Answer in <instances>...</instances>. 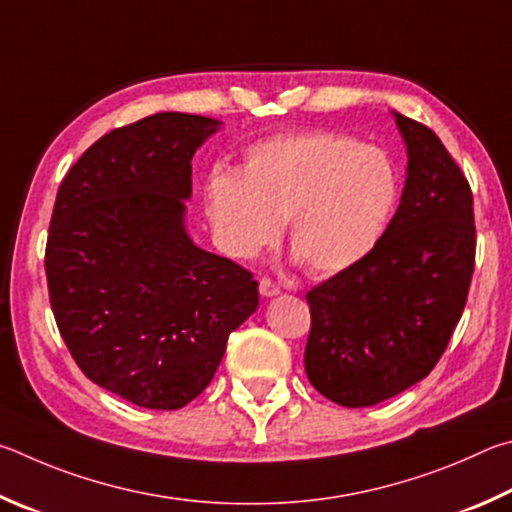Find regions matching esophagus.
<instances>
[{"mask_svg":"<svg viewBox=\"0 0 512 512\" xmlns=\"http://www.w3.org/2000/svg\"><path fill=\"white\" fill-rule=\"evenodd\" d=\"M258 290H261L263 297H276V294L281 292L279 285H276L272 279H267V276H263V279L258 281Z\"/></svg>","mask_w":512,"mask_h":512,"instance_id":"esophagus-1","label":"esophagus"}]
</instances>
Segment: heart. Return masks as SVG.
Wrapping results in <instances>:
<instances>
[{
	"instance_id": "obj_1",
	"label": "heart",
	"mask_w": 512,
	"mask_h": 512,
	"mask_svg": "<svg viewBox=\"0 0 512 512\" xmlns=\"http://www.w3.org/2000/svg\"><path fill=\"white\" fill-rule=\"evenodd\" d=\"M206 211L222 249L254 258L274 245L281 220L301 263L315 274L362 263L387 233L400 177L387 152L333 130H306L249 143L242 168H213Z\"/></svg>"
}]
</instances>
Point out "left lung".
Wrapping results in <instances>:
<instances>
[{
	"mask_svg": "<svg viewBox=\"0 0 512 512\" xmlns=\"http://www.w3.org/2000/svg\"><path fill=\"white\" fill-rule=\"evenodd\" d=\"M396 116L407 179L384 238L312 288L306 373L342 407H371L427 378L463 315L474 272L472 191L443 141Z\"/></svg>",
	"mask_w": 512,
	"mask_h": 512,
	"instance_id": "obj_1",
	"label": "left lung"
}]
</instances>
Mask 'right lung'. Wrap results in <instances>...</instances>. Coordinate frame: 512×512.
Segmentation results:
<instances>
[{"label": "right lung", "instance_id": "1", "mask_svg": "<svg viewBox=\"0 0 512 512\" xmlns=\"http://www.w3.org/2000/svg\"><path fill=\"white\" fill-rule=\"evenodd\" d=\"M220 121L159 112L92 143L62 179L44 270L53 317L89 380L146 409L209 387L258 283L188 238L191 159Z\"/></svg>", "mask_w": 512, "mask_h": 512}]
</instances>
